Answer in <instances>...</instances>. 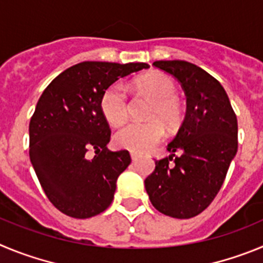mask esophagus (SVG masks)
I'll use <instances>...</instances> for the list:
<instances>
[{
  "instance_id": "34e87169",
  "label": "esophagus",
  "mask_w": 263,
  "mask_h": 263,
  "mask_svg": "<svg viewBox=\"0 0 263 263\" xmlns=\"http://www.w3.org/2000/svg\"><path fill=\"white\" fill-rule=\"evenodd\" d=\"M139 157H140V155H139V153L131 152V158H132V161H136Z\"/></svg>"
}]
</instances>
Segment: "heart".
I'll return each mask as SVG.
<instances>
[{
    "label": "heart",
    "mask_w": 263,
    "mask_h": 263,
    "mask_svg": "<svg viewBox=\"0 0 263 263\" xmlns=\"http://www.w3.org/2000/svg\"><path fill=\"white\" fill-rule=\"evenodd\" d=\"M137 90L155 99L151 106L148 122H129L114 135L118 146L132 152H145L164 137L165 123L177 126L182 117V106L177 98V85L164 73L144 76L136 81ZM101 111L110 124H119L129 112V99L126 87L120 82L110 85L101 97Z\"/></svg>",
    "instance_id": "b5f03b06"
}]
</instances>
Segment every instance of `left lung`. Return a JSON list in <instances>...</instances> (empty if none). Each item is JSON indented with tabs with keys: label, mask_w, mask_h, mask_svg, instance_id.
Segmentation results:
<instances>
[{
	"label": "left lung",
	"mask_w": 263,
	"mask_h": 263,
	"mask_svg": "<svg viewBox=\"0 0 263 263\" xmlns=\"http://www.w3.org/2000/svg\"><path fill=\"white\" fill-rule=\"evenodd\" d=\"M153 65L181 82L187 108L178 134L167 144L172 155L155 161L145 190L161 214L190 219L211 204L226 179L237 153V118L224 87L202 68L183 60Z\"/></svg>",
	"instance_id": "1"
}]
</instances>
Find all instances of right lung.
I'll return each instance as SVG.
<instances>
[{
	"instance_id": "right-lung-1",
	"label": "right lung",
	"mask_w": 263,
	"mask_h": 263,
	"mask_svg": "<svg viewBox=\"0 0 263 263\" xmlns=\"http://www.w3.org/2000/svg\"><path fill=\"white\" fill-rule=\"evenodd\" d=\"M148 68L145 63L84 61L60 73L37 101L28 127L30 160L47 198L63 214L87 219L114 199L117 179L131 156L107 149L111 129L101 97L119 79Z\"/></svg>"
}]
</instances>
